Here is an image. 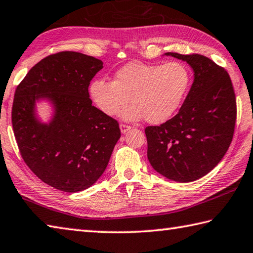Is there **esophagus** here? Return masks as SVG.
<instances>
[{
	"mask_svg": "<svg viewBox=\"0 0 253 253\" xmlns=\"http://www.w3.org/2000/svg\"><path fill=\"white\" fill-rule=\"evenodd\" d=\"M129 129H131V126L126 125V124H121V130H122L123 134H124V132L128 131Z\"/></svg>",
	"mask_w": 253,
	"mask_h": 253,
	"instance_id": "esophagus-1",
	"label": "esophagus"
}]
</instances>
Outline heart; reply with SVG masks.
Listing matches in <instances>:
<instances>
[{"mask_svg": "<svg viewBox=\"0 0 253 253\" xmlns=\"http://www.w3.org/2000/svg\"><path fill=\"white\" fill-rule=\"evenodd\" d=\"M191 84L189 68L180 62L166 64L129 63L116 72L113 81L91 83L90 96L107 116H116L126 106L123 118L145 117L151 124L166 122L176 113Z\"/></svg>", "mask_w": 253, "mask_h": 253, "instance_id": "heart-1", "label": "heart"}]
</instances>
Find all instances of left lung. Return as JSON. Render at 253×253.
<instances>
[{"label": "left lung", "instance_id": "1", "mask_svg": "<svg viewBox=\"0 0 253 253\" xmlns=\"http://www.w3.org/2000/svg\"><path fill=\"white\" fill-rule=\"evenodd\" d=\"M167 55L186 61L195 80L178 114L145 128L147 157L156 171L180 182L194 181L217 166L230 146L237 99L230 76L201 54Z\"/></svg>", "mask_w": 253, "mask_h": 253}]
</instances>
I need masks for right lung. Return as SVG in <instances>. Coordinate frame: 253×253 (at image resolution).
Returning a JSON list of instances; mask_svg holds the SVG:
<instances>
[{"label": "right lung", "instance_id": "obj_1", "mask_svg": "<svg viewBox=\"0 0 253 253\" xmlns=\"http://www.w3.org/2000/svg\"><path fill=\"white\" fill-rule=\"evenodd\" d=\"M103 62L79 52L48 55L17 85L12 126L23 160L38 178L55 189L77 192L97 181L121 138L119 124L91 105L90 81ZM52 99L49 126L35 117V100Z\"/></svg>", "mask_w": 253, "mask_h": 253}]
</instances>
